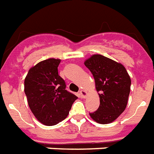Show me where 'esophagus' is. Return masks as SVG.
<instances>
[{
	"instance_id": "obj_1",
	"label": "esophagus",
	"mask_w": 154,
	"mask_h": 154,
	"mask_svg": "<svg viewBox=\"0 0 154 154\" xmlns=\"http://www.w3.org/2000/svg\"><path fill=\"white\" fill-rule=\"evenodd\" d=\"M80 94H81L82 98H86L87 95H88V92H86L85 90H81V91H80Z\"/></svg>"
}]
</instances>
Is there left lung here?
I'll return each instance as SVG.
<instances>
[{"mask_svg": "<svg viewBox=\"0 0 154 154\" xmlns=\"http://www.w3.org/2000/svg\"><path fill=\"white\" fill-rule=\"evenodd\" d=\"M85 65L95 79L96 89L100 97L97 111L89 113L91 118L100 124L112 122L127 107L131 80L121 63L100 54H93Z\"/></svg>", "mask_w": 154, "mask_h": 154, "instance_id": "1", "label": "left lung"}]
</instances>
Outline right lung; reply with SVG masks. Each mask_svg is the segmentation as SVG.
<instances>
[{
	"label": "right lung",
	"instance_id": "1",
	"mask_svg": "<svg viewBox=\"0 0 154 154\" xmlns=\"http://www.w3.org/2000/svg\"><path fill=\"white\" fill-rule=\"evenodd\" d=\"M60 59L49 58L30 69L24 80V92L30 109L46 126H54L68 116L77 97L66 90L58 75Z\"/></svg>",
	"mask_w": 154,
	"mask_h": 154
}]
</instances>
